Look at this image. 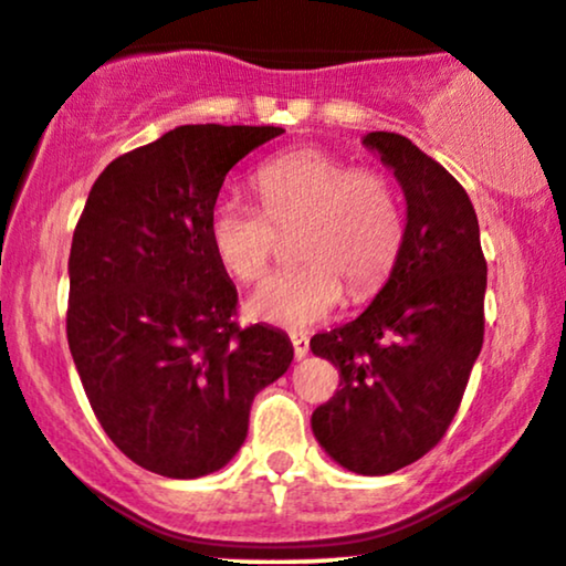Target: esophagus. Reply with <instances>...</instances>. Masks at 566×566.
<instances>
[{
	"label": "esophagus",
	"instance_id": "34e87169",
	"mask_svg": "<svg viewBox=\"0 0 566 566\" xmlns=\"http://www.w3.org/2000/svg\"><path fill=\"white\" fill-rule=\"evenodd\" d=\"M292 349H295V357L297 360H303V357L307 355V349H311V342H307L305 334H292Z\"/></svg>",
	"mask_w": 566,
	"mask_h": 566
}]
</instances>
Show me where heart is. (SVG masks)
Instances as JSON below:
<instances>
[{
	"instance_id": "obj_1",
	"label": "heart",
	"mask_w": 566,
	"mask_h": 566,
	"mask_svg": "<svg viewBox=\"0 0 566 566\" xmlns=\"http://www.w3.org/2000/svg\"><path fill=\"white\" fill-rule=\"evenodd\" d=\"M253 188L261 211L219 198L209 211V242L227 274L255 282L276 253V232L300 227L303 266L279 271L248 300L250 318L305 328L345 303L370 297L389 279L405 242V209L395 182L324 148H295L263 164Z\"/></svg>"
}]
</instances>
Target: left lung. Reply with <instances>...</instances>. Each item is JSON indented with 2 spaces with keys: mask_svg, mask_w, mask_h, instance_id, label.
<instances>
[{
  "mask_svg": "<svg viewBox=\"0 0 566 566\" xmlns=\"http://www.w3.org/2000/svg\"><path fill=\"white\" fill-rule=\"evenodd\" d=\"M363 143L402 185L405 242L374 303L311 339L339 370L311 428L342 468L389 475L431 452L462 402L483 347L485 259L473 203L439 161L397 133Z\"/></svg>",
  "mask_w": 566,
  "mask_h": 566,
  "instance_id": "obj_1",
  "label": "left lung"
}]
</instances>
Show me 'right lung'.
<instances>
[{"label": "right lung", "instance_id": "add662e5", "mask_svg": "<svg viewBox=\"0 0 566 566\" xmlns=\"http://www.w3.org/2000/svg\"><path fill=\"white\" fill-rule=\"evenodd\" d=\"M282 127L182 125L93 182L70 248L67 342L85 397L123 454L156 475L217 473L250 405L290 368V336L242 328L209 242L227 171Z\"/></svg>", "mask_w": 566, "mask_h": 566}]
</instances>
